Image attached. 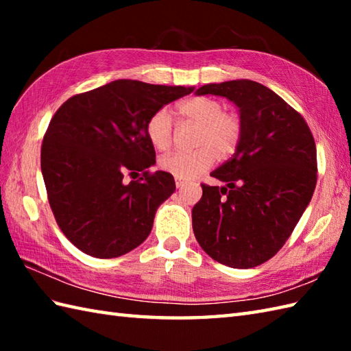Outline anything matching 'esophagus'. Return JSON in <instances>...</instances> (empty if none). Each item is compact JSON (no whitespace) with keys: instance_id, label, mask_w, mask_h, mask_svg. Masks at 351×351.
Wrapping results in <instances>:
<instances>
[{"instance_id":"1","label":"esophagus","mask_w":351,"mask_h":351,"mask_svg":"<svg viewBox=\"0 0 351 351\" xmlns=\"http://www.w3.org/2000/svg\"><path fill=\"white\" fill-rule=\"evenodd\" d=\"M182 185H184V181H181V180H178V178H176V189H181V187H182Z\"/></svg>"}]
</instances>
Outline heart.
Wrapping results in <instances>:
<instances>
[{"mask_svg":"<svg viewBox=\"0 0 351 351\" xmlns=\"http://www.w3.org/2000/svg\"><path fill=\"white\" fill-rule=\"evenodd\" d=\"M180 114L199 123L196 151L171 152L160 160V167L178 180H195L217 160L232 155L243 137L241 117L228 111L223 102L210 96H195L180 106ZM146 137L158 151H166L173 141V119L169 108L161 107L146 122Z\"/></svg>","mask_w":351,"mask_h":351,"instance_id":"b5f03b06","label":"heart"}]
</instances>
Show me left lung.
Segmentation results:
<instances>
[{"instance_id": "left-lung-1", "label": "left lung", "mask_w": 351, "mask_h": 351, "mask_svg": "<svg viewBox=\"0 0 351 351\" xmlns=\"http://www.w3.org/2000/svg\"><path fill=\"white\" fill-rule=\"evenodd\" d=\"M196 95L235 102L243 137L232 158L211 173L226 187L202 184L191 211L193 232L223 265H261L287 243L314 195V136L299 111L256 81L206 84Z\"/></svg>"}]
</instances>
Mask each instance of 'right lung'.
<instances>
[{
    "label": "right lung",
    "mask_w": 351,
    "mask_h": 351,
    "mask_svg": "<svg viewBox=\"0 0 351 351\" xmlns=\"http://www.w3.org/2000/svg\"><path fill=\"white\" fill-rule=\"evenodd\" d=\"M191 92L117 80L72 96L56 111L43 136L40 167L57 225L77 249L117 258L151 234L156 208L175 191V181L167 171H149L155 149L146 122ZM126 176L133 181L126 183Z\"/></svg>",
    "instance_id": "right-lung-1"
}]
</instances>
